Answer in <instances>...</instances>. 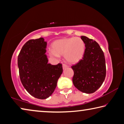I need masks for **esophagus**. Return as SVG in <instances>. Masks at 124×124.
Masks as SVG:
<instances>
[{
  "instance_id": "34e87169",
  "label": "esophagus",
  "mask_w": 124,
  "mask_h": 124,
  "mask_svg": "<svg viewBox=\"0 0 124 124\" xmlns=\"http://www.w3.org/2000/svg\"><path fill=\"white\" fill-rule=\"evenodd\" d=\"M66 68H68V65H66L65 64H62V68H63V69H66Z\"/></svg>"
}]
</instances>
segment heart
<instances>
[{
  "instance_id": "1",
  "label": "heart",
  "mask_w": 124,
  "mask_h": 124,
  "mask_svg": "<svg viewBox=\"0 0 124 124\" xmlns=\"http://www.w3.org/2000/svg\"><path fill=\"white\" fill-rule=\"evenodd\" d=\"M85 50V43L80 38H65L52 43L49 55L54 57L64 55L67 62L74 64L82 59Z\"/></svg>"
}]
</instances>
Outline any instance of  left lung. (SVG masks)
<instances>
[{
	"mask_svg": "<svg viewBox=\"0 0 124 124\" xmlns=\"http://www.w3.org/2000/svg\"><path fill=\"white\" fill-rule=\"evenodd\" d=\"M81 38L86 48L82 59L71 66L74 72L72 82L79 91L90 94L96 92L105 80V56L97 42L86 36Z\"/></svg>",
	"mask_w": 124,
	"mask_h": 124,
	"instance_id": "1",
	"label": "left lung"
}]
</instances>
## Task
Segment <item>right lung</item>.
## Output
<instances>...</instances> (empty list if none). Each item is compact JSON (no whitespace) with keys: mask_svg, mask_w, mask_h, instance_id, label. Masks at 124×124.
I'll use <instances>...</instances> for the list:
<instances>
[{"mask_svg":"<svg viewBox=\"0 0 124 124\" xmlns=\"http://www.w3.org/2000/svg\"><path fill=\"white\" fill-rule=\"evenodd\" d=\"M46 44L43 38L30 39L22 46L17 58L22 85L31 96L40 99L51 96L62 72V64L48 62Z\"/></svg>","mask_w":124,"mask_h":124,"instance_id":"obj_1","label":"right lung"}]
</instances>
